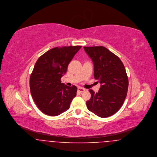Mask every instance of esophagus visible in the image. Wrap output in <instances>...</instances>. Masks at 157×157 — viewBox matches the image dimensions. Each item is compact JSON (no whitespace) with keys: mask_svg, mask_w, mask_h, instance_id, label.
Returning a JSON list of instances; mask_svg holds the SVG:
<instances>
[{"mask_svg":"<svg viewBox=\"0 0 157 157\" xmlns=\"http://www.w3.org/2000/svg\"><path fill=\"white\" fill-rule=\"evenodd\" d=\"M78 91L79 92H83L84 91H85V90L83 89V88H78Z\"/></svg>","mask_w":157,"mask_h":157,"instance_id":"esophagus-1","label":"esophagus"}]
</instances>
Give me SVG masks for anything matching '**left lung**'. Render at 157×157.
<instances>
[{
  "label": "left lung",
  "mask_w": 157,
  "mask_h": 157,
  "mask_svg": "<svg viewBox=\"0 0 157 157\" xmlns=\"http://www.w3.org/2000/svg\"><path fill=\"white\" fill-rule=\"evenodd\" d=\"M92 59L95 79L101 87L97 93L89 90L91 98L86 101L88 110L105 118L112 115L122 106L128 90V77L121 60L104 46L84 47Z\"/></svg>",
  "instance_id": "left-lung-1"
}]
</instances>
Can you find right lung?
Instances as JSON below:
<instances>
[{
	"label": "right lung",
	"instance_id": "right-lung-1",
	"mask_svg": "<svg viewBox=\"0 0 157 157\" xmlns=\"http://www.w3.org/2000/svg\"><path fill=\"white\" fill-rule=\"evenodd\" d=\"M82 46L56 47L37 60L29 79L32 97L46 115L57 116L69 109L76 96L77 87L61 83L68 64Z\"/></svg>",
	"mask_w": 157,
	"mask_h": 157
}]
</instances>
